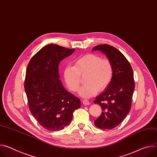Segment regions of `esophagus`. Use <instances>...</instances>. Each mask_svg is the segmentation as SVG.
Segmentation results:
<instances>
[{
	"label": "esophagus",
	"instance_id": "esophagus-1",
	"mask_svg": "<svg viewBox=\"0 0 157 157\" xmlns=\"http://www.w3.org/2000/svg\"><path fill=\"white\" fill-rule=\"evenodd\" d=\"M82 103H83V104H84L85 105H90V102L87 100H83Z\"/></svg>",
	"mask_w": 157,
	"mask_h": 157
}]
</instances>
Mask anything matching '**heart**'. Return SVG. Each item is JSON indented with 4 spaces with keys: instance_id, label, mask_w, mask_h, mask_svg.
Masks as SVG:
<instances>
[{
    "instance_id": "heart-1",
    "label": "heart",
    "mask_w": 157,
    "mask_h": 157,
    "mask_svg": "<svg viewBox=\"0 0 157 157\" xmlns=\"http://www.w3.org/2000/svg\"><path fill=\"white\" fill-rule=\"evenodd\" d=\"M113 75L111 62L95 54H87L77 59L74 66L65 67L63 76L69 90L76 92L81 83V77H84L85 85L79 94L83 98H90L98 90L105 89L110 83Z\"/></svg>"
}]
</instances>
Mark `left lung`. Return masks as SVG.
I'll list each match as a JSON object with an SVG mask.
<instances>
[{"label":"left lung","instance_id":"left-lung-1","mask_svg":"<svg viewBox=\"0 0 157 157\" xmlns=\"http://www.w3.org/2000/svg\"><path fill=\"white\" fill-rule=\"evenodd\" d=\"M92 50H100L105 54L113 66L110 83L94 100L102 109L101 115L94 121L95 126L110 130L118 125L130 110L135 89L133 72L125 57L114 47L98 45Z\"/></svg>","mask_w":157,"mask_h":157}]
</instances>
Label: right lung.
Wrapping results in <instances>:
<instances>
[{
    "mask_svg": "<svg viewBox=\"0 0 157 157\" xmlns=\"http://www.w3.org/2000/svg\"><path fill=\"white\" fill-rule=\"evenodd\" d=\"M74 51L47 45L32 57L27 67L24 88L29 110L48 131L60 130L68 125L74 111L80 107V99L65 89L59 74L60 62Z\"/></svg>",
    "mask_w": 157,
    "mask_h": 157,
    "instance_id": "obj_1",
    "label": "right lung"
}]
</instances>
